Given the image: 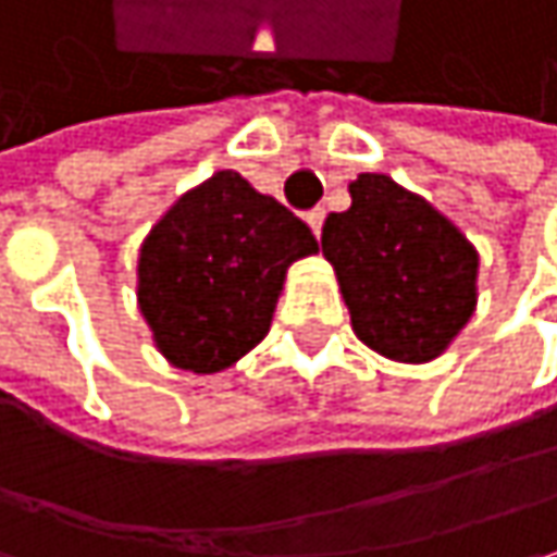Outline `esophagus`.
I'll return each mask as SVG.
<instances>
[{
  "label": "esophagus",
  "mask_w": 557,
  "mask_h": 557,
  "mask_svg": "<svg viewBox=\"0 0 557 557\" xmlns=\"http://www.w3.org/2000/svg\"><path fill=\"white\" fill-rule=\"evenodd\" d=\"M306 223H309L311 233H314V236H321V223H324V208H311V211L306 213Z\"/></svg>",
  "instance_id": "1"
}]
</instances>
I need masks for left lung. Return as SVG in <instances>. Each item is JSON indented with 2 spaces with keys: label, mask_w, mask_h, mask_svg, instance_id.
<instances>
[{
  "label": "left lung",
  "mask_w": 557,
  "mask_h": 557,
  "mask_svg": "<svg viewBox=\"0 0 557 557\" xmlns=\"http://www.w3.org/2000/svg\"><path fill=\"white\" fill-rule=\"evenodd\" d=\"M349 198V211L324 220L321 251L356 337L394 362L438 359L473 318L479 251L432 201L384 173H359Z\"/></svg>",
  "instance_id": "left-lung-1"
}]
</instances>
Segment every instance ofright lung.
<instances>
[{
	"label": "right lung",
	"instance_id": "obj_1",
	"mask_svg": "<svg viewBox=\"0 0 557 557\" xmlns=\"http://www.w3.org/2000/svg\"><path fill=\"white\" fill-rule=\"evenodd\" d=\"M318 251L311 230L236 170L180 195L138 251V309L160 356L182 372L236 366L271 331L293 261Z\"/></svg>",
	"mask_w": 557,
	"mask_h": 557
}]
</instances>
